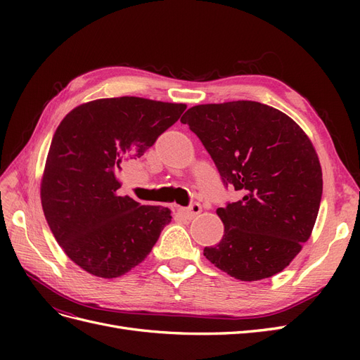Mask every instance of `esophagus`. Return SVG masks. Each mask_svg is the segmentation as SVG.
I'll use <instances>...</instances> for the list:
<instances>
[{
    "mask_svg": "<svg viewBox=\"0 0 360 360\" xmlns=\"http://www.w3.org/2000/svg\"><path fill=\"white\" fill-rule=\"evenodd\" d=\"M201 212V205L198 202H192L189 207H179L177 213L183 219H193L195 216Z\"/></svg>",
    "mask_w": 360,
    "mask_h": 360,
    "instance_id": "esophagus-1",
    "label": "esophagus"
}]
</instances>
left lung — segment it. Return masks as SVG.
<instances>
[{"instance_id":"1","label":"left lung","mask_w":360,"mask_h":360,"mask_svg":"<svg viewBox=\"0 0 360 360\" xmlns=\"http://www.w3.org/2000/svg\"><path fill=\"white\" fill-rule=\"evenodd\" d=\"M180 122L209 151L225 188L242 193L216 210L224 236L204 257L240 281L279 274L317 221L323 174L311 139L284 112L252 101L192 106Z\"/></svg>"}]
</instances>
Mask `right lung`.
<instances>
[{"label":"right lung","instance_id":"1","mask_svg":"<svg viewBox=\"0 0 360 360\" xmlns=\"http://www.w3.org/2000/svg\"><path fill=\"white\" fill-rule=\"evenodd\" d=\"M184 103L143 97L97 99L76 106L57 127L40 198L51 231L89 274L118 278L147 258L171 210L120 197L117 174L177 122Z\"/></svg>","mask_w":360,"mask_h":360}]
</instances>
